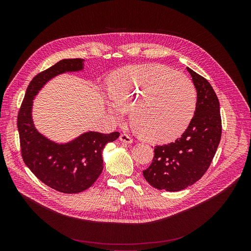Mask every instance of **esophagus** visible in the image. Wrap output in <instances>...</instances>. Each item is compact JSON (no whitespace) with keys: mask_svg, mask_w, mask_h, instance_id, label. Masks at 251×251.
<instances>
[{"mask_svg":"<svg viewBox=\"0 0 251 251\" xmlns=\"http://www.w3.org/2000/svg\"><path fill=\"white\" fill-rule=\"evenodd\" d=\"M120 140L123 143H126V144H131V143L133 142V139L131 138V136L129 134H126V133H123V134L120 135Z\"/></svg>","mask_w":251,"mask_h":251,"instance_id":"34e87169","label":"esophagus"}]
</instances>
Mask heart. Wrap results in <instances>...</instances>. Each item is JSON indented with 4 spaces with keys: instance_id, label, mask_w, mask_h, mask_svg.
Masks as SVG:
<instances>
[{
    "instance_id": "b5f03b06",
    "label": "heart",
    "mask_w": 251,
    "mask_h": 251,
    "mask_svg": "<svg viewBox=\"0 0 251 251\" xmlns=\"http://www.w3.org/2000/svg\"><path fill=\"white\" fill-rule=\"evenodd\" d=\"M114 101L109 111L121 121L131 110L137 131L154 143L172 141L191 123L197 105V90L184 74L163 64L133 65L113 75L110 81Z\"/></svg>"
}]
</instances>
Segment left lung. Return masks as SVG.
Instances as JSON below:
<instances>
[{
  "instance_id": "1",
  "label": "left lung",
  "mask_w": 251,
  "mask_h": 251,
  "mask_svg": "<svg viewBox=\"0 0 251 251\" xmlns=\"http://www.w3.org/2000/svg\"><path fill=\"white\" fill-rule=\"evenodd\" d=\"M197 89L195 115L181 138L156 146L146 181L158 190L178 192L192 186L207 171L222 137L220 101L209 82L189 67Z\"/></svg>"
}]
</instances>
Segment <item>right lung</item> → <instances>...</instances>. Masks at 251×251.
Wrapping results in <instances>:
<instances>
[{"label": "right lung", "instance_id": "1", "mask_svg": "<svg viewBox=\"0 0 251 251\" xmlns=\"http://www.w3.org/2000/svg\"><path fill=\"white\" fill-rule=\"evenodd\" d=\"M83 59H62L35 75L29 82L18 114L21 152L25 164L39 180L64 194H77L90 188L103 170L102 150L120 133L86 132L65 144H57L34 128L32 99L54 76L83 69Z\"/></svg>", "mask_w": 251, "mask_h": 251}]
</instances>
